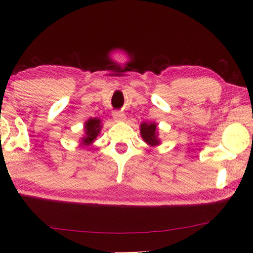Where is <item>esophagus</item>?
I'll return each instance as SVG.
<instances>
[{
  "instance_id": "esophagus-1",
  "label": "esophagus",
  "mask_w": 253,
  "mask_h": 253,
  "mask_svg": "<svg viewBox=\"0 0 253 253\" xmlns=\"http://www.w3.org/2000/svg\"><path fill=\"white\" fill-rule=\"evenodd\" d=\"M113 118H114V121L116 122V123H123V122L126 121L125 114L121 113V111H114V113H113Z\"/></svg>"
}]
</instances>
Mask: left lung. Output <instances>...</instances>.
I'll return each mask as SVG.
<instances>
[{
    "label": "left lung",
    "instance_id": "8db88e82",
    "mask_svg": "<svg viewBox=\"0 0 253 253\" xmlns=\"http://www.w3.org/2000/svg\"><path fill=\"white\" fill-rule=\"evenodd\" d=\"M139 128L140 136H142L144 142L149 145V146L155 147L161 144L156 123H142Z\"/></svg>",
    "mask_w": 253,
    "mask_h": 253
}]
</instances>
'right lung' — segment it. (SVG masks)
I'll use <instances>...</instances> for the list:
<instances>
[{"mask_svg": "<svg viewBox=\"0 0 253 253\" xmlns=\"http://www.w3.org/2000/svg\"><path fill=\"white\" fill-rule=\"evenodd\" d=\"M101 128H102L101 119L98 117L89 118L87 122H84V135L80 138L81 146H90V145L95 142L97 136L100 134Z\"/></svg>", "mask_w": 253, "mask_h": 253, "instance_id": "obj_1", "label": "right lung"}]
</instances>
